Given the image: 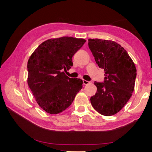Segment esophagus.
Wrapping results in <instances>:
<instances>
[{"label": "esophagus", "instance_id": "obj_1", "mask_svg": "<svg viewBox=\"0 0 152 152\" xmlns=\"http://www.w3.org/2000/svg\"><path fill=\"white\" fill-rule=\"evenodd\" d=\"M89 83H90V82L87 81V80H83V85H88V84H89Z\"/></svg>", "mask_w": 152, "mask_h": 152}]
</instances>
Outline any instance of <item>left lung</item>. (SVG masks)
Masks as SVG:
<instances>
[{
  "mask_svg": "<svg viewBox=\"0 0 152 152\" xmlns=\"http://www.w3.org/2000/svg\"><path fill=\"white\" fill-rule=\"evenodd\" d=\"M88 46L98 66L104 70V82H95L96 94L90 99L99 114L110 116L127 104L134 88L137 69L127 51L112 40L89 38Z\"/></svg>",
  "mask_w": 152,
  "mask_h": 152,
  "instance_id": "8db88e82",
  "label": "left lung"
}]
</instances>
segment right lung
<instances>
[{
    "label": "right lung",
    "instance_id": "add662e5",
    "mask_svg": "<svg viewBox=\"0 0 152 152\" xmlns=\"http://www.w3.org/2000/svg\"><path fill=\"white\" fill-rule=\"evenodd\" d=\"M86 40L70 37L43 42L27 62V83L40 107L57 114L72 104L82 88L83 81L69 78L64 70L72 66V57Z\"/></svg>",
    "mask_w": 152,
    "mask_h": 152
}]
</instances>
